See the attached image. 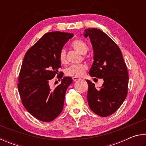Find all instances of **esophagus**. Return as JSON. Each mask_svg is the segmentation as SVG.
<instances>
[{
  "instance_id": "esophagus-1",
  "label": "esophagus",
  "mask_w": 146,
  "mask_h": 146,
  "mask_svg": "<svg viewBox=\"0 0 146 146\" xmlns=\"http://www.w3.org/2000/svg\"><path fill=\"white\" fill-rule=\"evenodd\" d=\"M72 80H73V81H77V80H80V78H77V77H73V78H72Z\"/></svg>"
}]
</instances>
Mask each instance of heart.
<instances>
[{
    "label": "heart",
    "instance_id": "b5f03b06",
    "mask_svg": "<svg viewBox=\"0 0 146 146\" xmlns=\"http://www.w3.org/2000/svg\"><path fill=\"white\" fill-rule=\"evenodd\" d=\"M72 47L79 52L82 54H85L88 51V47L85 42L81 40H74L72 43ZM59 60L61 63H65L66 61V52L65 49H61L59 54ZM88 69V66L86 64H76V65H72L68 68H66L65 74L67 76H72V77H81L85 71Z\"/></svg>",
    "mask_w": 146,
    "mask_h": 146
}]
</instances>
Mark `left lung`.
<instances>
[{"label":"left lung","mask_w":146,"mask_h":146,"mask_svg":"<svg viewBox=\"0 0 146 146\" xmlns=\"http://www.w3.org/2000/svg\"><path fill=\"white\" fill-rule=\"evenodd\" d=\"M84 36L90 38L94 51L89 74L104 81L98 89L92 81L86 80L88 105L98 115L109 116L119 108L127 96L129 77L126 63L119 47L101 30L86 29Z\"/></svg>","instance_id":"8db88e82"}]
</instances>
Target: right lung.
Returning a JSON list of instances; mask_svg holds the SVG:
<instances>
[{
  "label": "right lung",
  "instance_id": "right-lung-1",
  "mask_svg": "<svg viewBox=\"0 0 146 146\" xmlns=\"http://www.w3.org/2000/svg\"><path fill=\"white\" fill-rule=\"evenodd\" d=\"M73 36L59 31L47 33L25 54L18 90L25 108L39 121H52L63 110L66 89L72 79L64 77L54 90L50 88L48 83L61 67L59 60L60 50Z\"/></svg>",
  "mask_w": 146,
  "mask_h": 146
}]
</instances>
